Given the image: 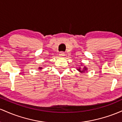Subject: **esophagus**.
Instances as JSON below:
<instances>
[{
  "label": "esophagus",
  "instance_id": "34e87169",
  "mask_svg": "<svg viewBox=\"0 0 122 122\" xmlns=\"http://www.w3.org/2000/svg\"><path fill=\"white\" fill-rule=\"evenodd\" d=\"M65 52H61L59 53L60 56L63 57V56H65Z\"/></svg>",
  "mask_w": 122,
  "mask_h": 122
}]
</instances>
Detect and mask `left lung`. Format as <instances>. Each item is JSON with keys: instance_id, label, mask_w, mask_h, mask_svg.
<instances>
[{"instance_id": "obj_1", "label": "left lung", "mask_w": 122, "mask_h": 122, "mask_svg": "<svg viewBox=\"0 0 122 122\" xmlns=\"http://www.w3.org/2000/svg\"><path fill=\"white\" fill-rule=\"evenodd\" d=\"M77 70H78V71H81V68H78ZM84 70H86V68L85 67V68H84ZM83 71H84V70L82 71L81 72H83Z\"/></svg>"}]
</instances>
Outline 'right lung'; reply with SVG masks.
Wrapping results in <instances>:
<instances>
[{"label":"right lung","instance_id":"obj_1","mask_svg":"<svg viewBox=\"0 0 122 122\" xmlns=\"http://www.w3.org/2000/svg\"><path fill=\"white\" fill-rule=\"evenodd\" d=\"M40 68V69H41V68H41V67H40V68Z\"/></svg>","mask_w":122,"mask_h":122}]
</instances>
